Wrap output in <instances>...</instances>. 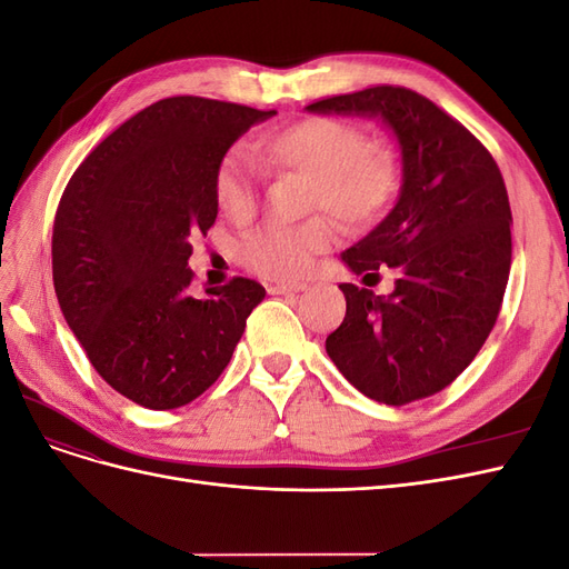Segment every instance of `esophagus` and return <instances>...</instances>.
<instances>
[{
    "instance_id": "1",
    "label": "esophagus",
    "mask_w": 569,
    "mask_h": 569,
    "mask_svg": "<svg viewBox=\"0 0 569 569\" xmlns=\"http://www.w3.org/2000/svg\"><path fill=\"white\" fill-rule=\"evenodd\" d=\"M306 284L303 282H270L266 284L268 295H295V291H301Z\"/></svg>"
}]
</instances>
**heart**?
<instances>
[{
    "mask_svg": "<svg viewBox=\"0 0 569 569\" xmlns=\"http://www.w3.org/2000/svg\"><path fill=\"white\" fill-rule=\"evenodd\" d=\"M274 173L306 176L308 211H335L353 228L368 226L387 209L396 189V157L380 140L349 120L303 116L272 128L258 142ZM213 199L234 222L256 213L258 176L242 149H228L213 170ZM339 237L332 213H318L299 226H266L239 242V261L266 280H295L313 256L330 249Z\"/></svg>",
    "mask_w": 569,
    "mask_h": 569,
    "instance_id": "obj_1",
    "label": "heart"
}]
</instances>
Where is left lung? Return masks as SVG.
Listing matches in <instances>:
<instances>
[{"label": "left lung", "instance_id": "8db88e82", "mask_svg": "<svg viewBox=\"0 0 569 569\" xmlns=\"http://www.w3.org/2000/svg\"><path fill=\"white\" fill-rule=\"evenodd\" d=\"M316 113L377 116L403 153L391 213L341 253L356 274L391 268L387 299L339 284L347 316L327 356L370 399L403 406L449 387L493 330L510 274V201L489 149L435 101L399 84L318 99Z\"/></svg>", "mask_w": 569, "mask_h": 569}]
</instances>
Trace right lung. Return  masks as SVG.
<instances>
[{
	"mask_svg": "<svg viewBox=\"0 0 569 569\" xmlns=\"http://www.w3.org/2000/svg\"><path fill=\"white\" fill-rule=\"evenodd\" d=\"M274 111L168 97L118 126L68 180L51 234L63 318L94 370L151 410L194 401L228 368L266 289L249 278L192 295L189 237L216 222L213 170Z\"/></svg>",
	"mask_w": 569,
	"mask_h": 569,
	"instance_id": "obj_1",
	"label": "right lung"
}]
</instances>
